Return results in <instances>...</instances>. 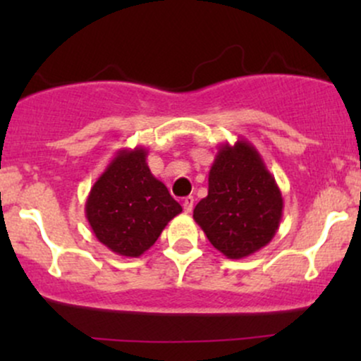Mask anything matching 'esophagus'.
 I'll list each match as a JSON object with an SVG mask.
<instances>
[{
	"mask_svg": "<svg viewBox=\"0 0 361 361\" xmlns=\"http://www.w3.org/2000/svg\"><path fill=\"white\" fill-rule=\"evenodd\" d=\"M193 204H195V198L190 195V197H185L183 198V209L186 214H190L193 210Z\"/></svg>",
	"mask_w": 361,
	"mask_h": 361,
	"instance_id": "34e87169",
	"label": "esophagus"
}]
</instances>
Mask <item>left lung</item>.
I'll use <instances>...</instances> for the list:
<instances>
[{"label":"left lung","mask_w":361,"mask_h":361,"mask_svg":"<svg viewBox=\"0 0 361 361\" xmlns=\"http://www.w3.org/2000/svg\"><path fill=\"white\" fill-rule=\"evenodd\" d=\"M283 197L263 157L250 140L219 147L209 173V195L193 219L210 244L231 259L255 255L275 238Z\"/></svg>","instance_id":"1"}]
</instances>
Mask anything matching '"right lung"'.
<instances>
[{
  "instance_id": "obj_1",
  "label": "right lung",
  "mask_w": 361,
  "mask_h": 361,
  "mask_svg": "<svg viewBox=\"0 0 361 361\" xmlns=\"http://www.w3.org/2000/svg\"><path fill=\"white\" fill-rule=\"evenodd\" d=\"M147 149H120L91 186L85 214L94 238L110 251L139 258L181 212L166 185L147 166Z\"/></svg>"
}]
</instances>
